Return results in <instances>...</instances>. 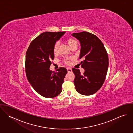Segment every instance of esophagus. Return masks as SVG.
I'll return each instance as SVG.
<instances>
[{
  "instance_id": "esophagus-1",
  "label": "esophagus",
  "mask_w": 133,
  "mask_h": 133,
  "mask_svg": "<svg viewBox=\"0 0 133 133\" xmlns=\"http://www.w3.org/2000/svg\"><path fill=\"white\" fill-rule=\"evenodd\" d=\"M67 71L68 72H72V70L71 68H67Z\"/></svg>"
}]
</instances>
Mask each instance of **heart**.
Instances as JSON below:
<instances>
[{
  "label": "heart",
  "instance_id": "heart-1",
  "mask_svg": "<svg viewBox=\"0 0 133 133\" xmlns=\"http://www.w3.org/2000/svg\"><path fill=\"white\" fill-rule=\"evenodd\" d=\"M66 42L68 43V44L69 45V46L70 47L71 49H72L75 46L77 47V46H78V41L74 38H68L66 40ZM59 48V43L58 42H57L54 44V45L53 46V53L55 55H57L58 54ZM71 60H72V58L67 57V58H65L64 59L63 62L64 63H65L66 64H69L70 63Z\"/></svg>",
  "mask_w": 133,
  "mask_h": 133
}]
</instances>
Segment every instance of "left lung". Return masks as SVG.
Segmentation results:
<instances>
[{
  "mask_svg": "<svg viewBox=\"0 0 133 133\" xmlns=\"http://www.w3.org/2000/svg\"><path fill=\"white\" fill-rule=\"evenodd\" d=\"M81 44L79 58H83L81 67L84 72L73 68L75 74L74 83L76 90L80 94L91 95L102 86L108 72L109 58L102 41L96 35L88 32L73 33Z\"/></svg>",
  "mask_w": 133,
  "mask_h": 133,
  "instance_id": "8db88e82",
  "label": "left lung"
}]
</instances>
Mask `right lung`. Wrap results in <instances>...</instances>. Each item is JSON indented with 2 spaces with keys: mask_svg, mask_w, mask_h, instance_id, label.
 <instances>
[{
  "mask_svg": "<svg viewBox=\"0 0 133 133\" xmlns=\"http://www.w3.org/2000/svg\"><path fill=\"white\" fill-rule=\"evenodd\" d=\"M65 32L42 33L30 43L25 55V73L33 89L44 97L54 98L62 91V85L68 71L61 67L57 72L50 71L54 58L53 48Z\"/></svg>",
  "mask_w": 133,
  "mask_h": 133,
  "instance_id": "obj_1",
  "label": "right lung"
}]
</instances>
